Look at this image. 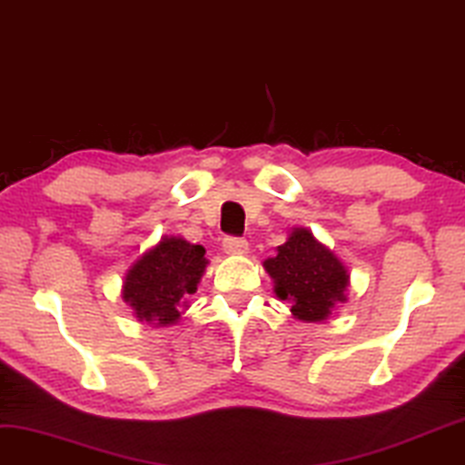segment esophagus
I'll return each instance as SVG.
<instances>
[{
    "mask_svg": "<svg viewBox=\"0 0 465 465\" xmlns=\"http://www.w3.org/2000/svg\"><path fill=\"white\" fill-rule=\"evenodd\" d=\"M223 249H225L227 255H242V252L249 251V242L244 238L227 236L223 240Z\"/></svg>",
    "mask_w": 465,
    "mask_h": 465,
    "instance_id": "obj_1",
    "label": "esophagus"
}]
</instances>
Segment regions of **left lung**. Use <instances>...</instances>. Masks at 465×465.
I'll list each match as a JSON object with an SVG mask.
<instances>
[{"label": "left lung", "instance_id": "left-lung-1", "mask_svg": "<svg viewBox=\"0 0 465 465\" xmlns=\"http://www.w3.org/2000/svg\"><path fill=\"white\" fill-rule=\"evenodd\" d=\"M281 301L292 302V313L302 322H322L337 302L345 301L350 274L332 251L320 244L309 229H293L276 255L263 262Z\"/></svg>", "mask_w": 465, "mask_h": 465}]
</instances>
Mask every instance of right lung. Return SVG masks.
I'll list each match as a JSON object with an SVG mask.
<instances>
[{
	"label": "right lung",
	"mask_w": 465,
	"mask_h": 465,
	"mask_svg": "<svg viewBox=\"0 0 465 465\" xmlns=\"http://www.w3.org/2000/svg\"><path fill=\"white\" fill-rule=\"evenodd\" d=\"M205 249L182 238H163L124 279V301L141 322L164 326L178 322L186 298L197 292L205 270Z\"/></svg>",
	"instance_id": "obj_1"
}]
</instances>
